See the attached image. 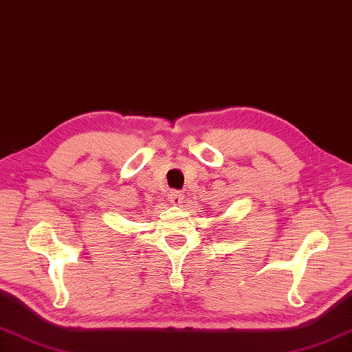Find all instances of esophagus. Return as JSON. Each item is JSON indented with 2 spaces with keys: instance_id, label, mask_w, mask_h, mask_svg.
<instances>
[{
  "instance_id": "obj_1",
  "label": "esophagus",
  "mask_w": 352,
  "mask_h": 352,
  "mask_svg": "<svg viewBox=\"0 0 352 352\" xmlns=\"http://www.w3.org/2000/svg\"><path fill=\"white\" fill-rule=\"evenodd\" d=\"M183 192H180V190H172L170 192V195H169V198H170V203L172 204H182V201H183Z\"/></svg>"
}]
</instances>
